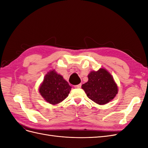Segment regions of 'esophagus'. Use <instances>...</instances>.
<instances>
[{
    "label": "esophagus",
    "instance_id": "1",
    "mask_svg": "<svg viewBox=\"0 0 148 148\" xmlns=\"http://www.w3.org/2000/svg\"><path fill=\"white\" fill-rule=\"evenodd\" d=\"M81 86H82V84H79L78 85H75L74 88H81Z\"/></svg>",
    "mask_w": 148,
    "mask_h": 148
}]
</instances>
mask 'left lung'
I'll use <instances>...</instances> for the list:
<instances>
[{
	"instance_id": "8db88e82",
	"label": "left lung",
	"mask_w": 148,
	"mask_h": 148,
	"mask_svg": "<svg viewBox=\"0 0 148 148\" xmlns=\"http://www.w3.org/2000/svg\"><path fill=\"white\" fill-rule=\"evenodd\" d=\"M88 77V81L82 84V88L89 99L96 104H106L117 95V84L112 75L105 69L91 71Z\"/></svg>"
}]
</instances>
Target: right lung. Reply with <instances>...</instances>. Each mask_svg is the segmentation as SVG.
I'll return each instance as SVG.
<instances>
[{"mask_svg":"<svg viewBox=\"0 0 148 148\" xmlns=\"http://www.w3.org/2000/svg\"><path fill=\"white\" fill-rule=\"evenodd\" d=\"M70 86L62 75L55 70H50L44 78L40 85L39 92L44 99L52 105L59 104L68 97Z\"/></svg>","mask_w":148,"mask_h":148,"instance_id":"right-lung-1","label":"right lung"}]
</instances>
